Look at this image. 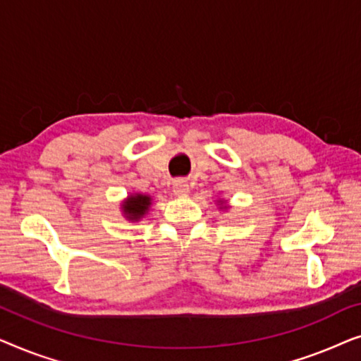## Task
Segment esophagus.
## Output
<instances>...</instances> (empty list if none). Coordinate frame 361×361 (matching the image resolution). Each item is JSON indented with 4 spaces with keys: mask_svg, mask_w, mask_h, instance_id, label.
I'll use <instances>...</instances> for the list:
<instances>
[{
    "mask_svg": "<svg viewBox=\"0 0 361 361\" xmlns=\"http://www.w3.org/2000/svg\"><path fill=\"white\" fill-rule=\"evenodd\" d=\"M172 190H174V194L177 197H185L190 192V185L189 182L185 180H176L174 184H172Z\"/></svg>",
    "mask_w": 361,
    "mask_h": 361,
    "instance_id": "34e87169",
    "label": "esophagus"
}]
</instances>
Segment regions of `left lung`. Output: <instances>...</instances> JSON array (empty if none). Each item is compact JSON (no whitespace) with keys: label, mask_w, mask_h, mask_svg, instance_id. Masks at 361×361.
Listing matches in <instances>:
<instances>
[{"label":"left lung","mask_w":361,"mask_h":361,"mask_svg":"<svg viewBox=\"0 0 361 361\" xmlns=\"http://www.w3.org/2000/svg\"><path fill=\"white\" fill-rule=\"evenodd\" d=\"M219 202H220V209H225V210H226V209H228V207H226V205H224V202H225V200H219Z\"/></svg>","instance_id":"obj_1"}]
</instances>
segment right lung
Instances as JSON below:
<instances>
[{
  "label": "right lung",
  "mask_w": 361,
  "mask_h": 361,
  "mask_svg": "<svg viewBox=\"0 0 361 361\" xmlns=\"http://www.w3.org/2000/svg\"><path fill=\"white\" fill-rule=\"evenodd\" d=\"M152 197L147 194H130L121 202V214L126 220L140 221L149 212Z\"/></svg>",
  "instance_id": "right-lung-1"
}]
</instances>
